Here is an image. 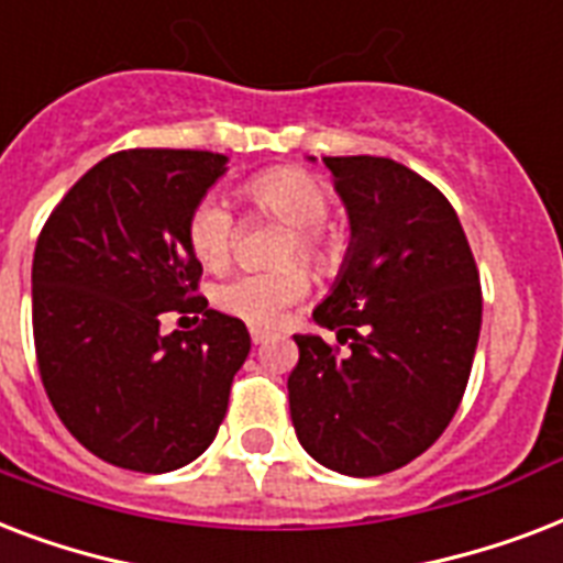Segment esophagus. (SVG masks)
Segmentation results:
<instances>
[{
  "instance_id": "obj_1",
  "label": "esophagus",
  "mask_w": 563,
  "mask_h": 563,
  "mask_svg": "<svg viewBox=\"0 0 563 563\" xmlns=\"http://www.w3.org/2000/svg\"><path fill=\"white\" fill-rule=\"evenodd\" d=\"M250 334H252V343H264L269 338V331L255 329V325H252V329H250Z\"/></svg>"
}]
</instances>
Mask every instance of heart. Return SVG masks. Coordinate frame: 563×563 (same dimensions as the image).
<instances>
[{
    "label": "heart",
    "instance_id": "1",
    "mask_svg": "<svg viewBox=\"0 0 563 563\" xmlns=\"http://www.w3.org/2000/svg\"><path fill=\"white\" fill-rule=\"evenodd\" d=\"M243 194L255 208L296 229V250L308 261L329 258L322 225L331 217V199L317 178L302 169H269L250 178ZM187 243L205 267L229 264L238 246V220L220 196H205L187 220ZM294 250V246H290ZM308 294V273L299 264L241 269L213 287V305L252 325H273Z\"/></svg>",
    "mask_w": 563,
    "mask_h": 563
}]
</instances>
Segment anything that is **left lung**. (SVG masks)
<instances>
[{
	"instance_id": "obj_1",
	"label": "left lung",
	"mask_w": 563,
	"mask_h": 563,
	"mask_svg": "<svg viewBox=\"0 0 563 563\" xmlns=\"http://www.w3.org/2000/svg\"><path fill=\"white\" fill-rule=\"evenodd\" d=\"M322 164L350 250L313 322L338 329L350 352L294 334L290 420L317 464L382 476L422 455L459 411L482 329L478 269L455 208L413 169L373 155Z\"/></svg>"
}]
</instances>
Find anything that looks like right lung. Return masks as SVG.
Listing matches in <instances>:
<instances>
[{
  "instance_id": "obj_1",
  "label": "right lung",
  "mask_w": 563,
  "mask_h": 563,
  "mask_svg": "<svg viewBox=\"0 0 563 563\" xmlns=\"http://www.w3.org/2000/svg\"><path fill=\"white\" fill-rule=\"evenodd\" d=\"M225 169L217 152H117L78 178L37 238L43 387L69 434L114 467L169 473L199 459L250 355L246 325L194 296L202 264L187 220ZM167 310H196L203 322L164 335Z\"/></svg>"
}]
</instances>
